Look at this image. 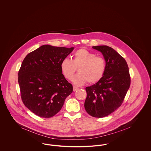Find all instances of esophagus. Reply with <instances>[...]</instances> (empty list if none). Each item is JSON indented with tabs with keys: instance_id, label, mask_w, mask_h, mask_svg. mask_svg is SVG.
<instances>
[{
	"instance_id": "esophagus-1",
	"label": "esophagus",
	"mask_w": 151,
	"mask_h": 151,
	"mask_svg": "<svg viewBox=\"0 0 151 151\" xmlns=\"http://www.w3.org/2000/svg\"><path fill=\"white\" fill-rule=\"evenodd\" d=\"M78 89H79V88H78V87H76V86H73V91L74 92H75L76 91H77Z\"/></svg>"
}]
</instances>
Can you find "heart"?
<instances>
[{"label":"heart","mask_w":151,"mask_h":151,"mask_svg":"<svg viewBox=\"0 0 151 151\" xmlns=\"http://www.w3.org/2000/svg\"><path fill=\"white\" fill-rule=\"evenodd\" d=\"M61 71L65 78L71 80L74 73L78 68V73L72 79L76 86H81L88 81L89 84L97 83L102 78L106 68L105 61L101 57L81 48L76 51L73 59H63L60 63Z\"/></svg>","instance_id":"b5f03b06"}]
</instances>
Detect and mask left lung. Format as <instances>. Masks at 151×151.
<instances>
[{
	"instance_id": "left-lung-1",
	"label": "left lung",
	"mask_w": 151,
	"mask_h": 151,
	"mask_svg": "<svg viewBox=\"0 0 151 151\" xmlns=\"http://www.w3.org/2000/svg\"><path fill=\"white\" fill-rule=\"evenodd\" d=\"M92 47L103 55L106 68L100 80L86 87L84 107L89 115L102 118L121 106L129 89L131 79L126 61L115 50L105 45Z\"/></svg>"
}]
</instances>
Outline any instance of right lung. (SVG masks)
<instances>
[{"mask_svg":"<svg viewBox=\"0 0 151 151\" xmlns=\"http://www.w3.org/2000/svg\"><path fill=\"white\" fill-rule=\"evenodd\" d=\"M73 49L45 45L22 61L18 73L21 97L25 106L36 115L54 116L72 93V84L65 79L60 65Z\"/></svg>","mask_w":151,"mask_h":151,"instance_id":"add662e5","label":"right lung"}]
</instances>
